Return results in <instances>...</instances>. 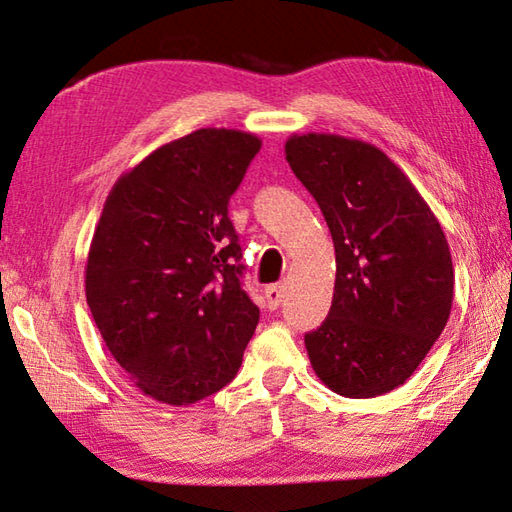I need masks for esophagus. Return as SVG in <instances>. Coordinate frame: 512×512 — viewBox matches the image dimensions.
<instances>
[{
  "label": "esophagus",
  "mask_w": 512,
  "mask_h": 512,
  "mask_svg": "<svg viewBox=\"0 0 512 512\" xmlns=\"http://www.w3.org/2000/svg\"><path fill=\"white\" fill-rule=\"evenodd\" d=\"M264 297H266V301H268V308H270V310H277V308L281 306V301L286 299V286H281V284L268 286V288L264 290Z\"/></svg>",
  "instance_id": "esophagus-1"
}]
</instances>
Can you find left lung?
Masks as SVG:
<instances>
[{"instance_id":"obj_1","label":"left lung","mask_w":512,"mask_h":512,"mask_svg":"<svg viewBox=\"0 0 512 512\" xmlns=\"http://www.w3.org/2000/svg\"><path fill=\"white\" fill-rule=\"evenodd\" d=\"M286 160L328 222L332 308L306 334L314 374L345 398L383 396L416 372L453 303L438 217L385 151L339 134H292Z\"/></svg>"}]
</instances>
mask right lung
<instances>
[{
	"label": "right lung",
	"instance_id": "obj_1",
	"mask_svg": "<svg viewBox=\"0 0 512 512\" xmlns=\"http://www.w3.org/2000/svg\"><path fill=\"white\" fill-rule=\"evenodd\" d=\"M262 138L204 127L151 151L107 195L85 264V297L132 385L165 405L235 378L259 308L239 284L228 200Z\"/></svg>",
	"mask_w": 512,
	"mask_h": 512
}]
</instances>
